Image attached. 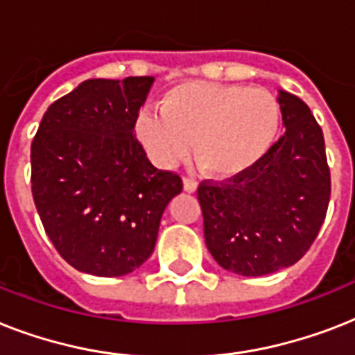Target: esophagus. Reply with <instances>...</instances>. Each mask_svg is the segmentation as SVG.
<instances>
[{
	"mask_svg": "<svg viewBox=\"0 0 355 355\" xmlns=\"http://www.w3.org/2000/svg\"><path fill=\"white\" fill-rule=\"evenodd\" d=\"M184 191H188V193L197 191V182H195L193 178H184Z\"/></svg>",
	"mask_w": 355,
	"mask_h": 355,
	"instance_id": "esophagus-1",
	"label": "esophagus"
}]
</instances>
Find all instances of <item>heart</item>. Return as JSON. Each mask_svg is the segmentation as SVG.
<instances>
[{"label": "heart", "mask_w": 355, "mask_h": 355, "mask_svg": "<svg viewBox=\"0 0 355 355\" xmlns=\"http://www.w3.org/2000/svg\"><path fill=\"white\" fill-rule=\"evenodd\" d=\"M158 110L141 112L136 136L156 166L173 167L188 155L214 180H230L256 167L275 145L282 110L261 88L191 80L169 88Z\"/></svg>", "instance_id": "heart-1"}]
</instances>
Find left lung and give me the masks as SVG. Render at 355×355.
Segmentation results:
<instances>
[{"label": "left lung", "mask_w": 355, "mask_h": 355, "mask_svg": "<svg viewBox=\"0 0 355 355\" xmlns=\"http://www.w3.org/2000/svg\"><path fill=\"white\" fill-rule=\"evenodd\" d=\"M286 132L258 166L199 186L205 239L223 269L265 276L297 263L324 223L330 167L324 136L302 99L278 90Z\"/></svg>", "instance_id": "8db88e82"}]
</instances>
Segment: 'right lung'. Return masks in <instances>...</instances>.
<instances>
[{"label": "right lung", "instance_id": "1", "mask_svg": "<svg viewBox=\"0 0 355 355\" xmlns=\"http://www.w3.org/2000/svg\"><path fill=\"white\" fill-rule=\"evenodd\" d=\"M155 77L88 79L47 108L31 145L36 210L58 254L80 272L125 276L156 245L182 180L156 169L134 125Z\"/></svg>", "mask_w": 355, "mask_h": 355}]
</instances>
